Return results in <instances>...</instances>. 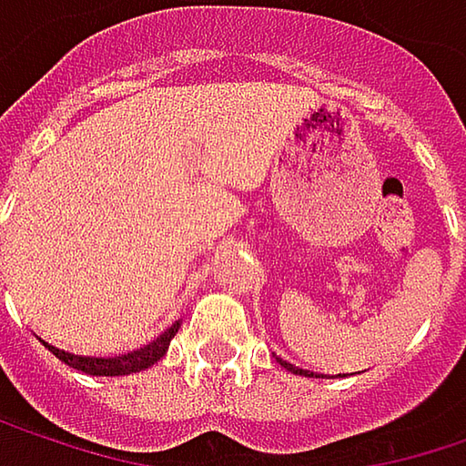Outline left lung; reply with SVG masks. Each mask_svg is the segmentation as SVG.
Returning <instances> with one entry per match:
<instances>
[{
  "label": "left lung",
  "instance_id": "1",
  "mask_svg": "<svg viewBox=\"0 0 466 466\" xmlns=\"http://www.w3.org/2000/svg\"><path fill=\"white\" fill-rule=\"evenodd\" d=\"M277 362L282 365V368H288L290 373H299V376H315V373H309V370H304V368H296V365H290L288 360H282V358H277Z\"/></svg>",
  "mask_w": 466,
  "mask_h": 466
}]
</instances>
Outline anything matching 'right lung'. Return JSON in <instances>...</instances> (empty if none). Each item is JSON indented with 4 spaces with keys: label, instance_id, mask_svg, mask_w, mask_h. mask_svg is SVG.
<instances>
[{
    "label": "right lung",
    "instance_id": "right-lung-1",
    "mask_svg": "<svg viewBox=\"0 0 466 466\" xmlns=\"http://www.w3.org/2000/svg\"><path fill=\"white\" fill-rule=\"evenodd\" d=\"M178 328L173 325L162 339H157L154 344H147L144 350L138 352H127L125 358H82V355H71V352H64L58 347H50L53 355L58 360H64L66 365L87 373V376H130V373H141L151 368L154 362L165 358L167 347H170V339Z\"/></svg>",
    "mask_w": 466,
    "mask_h": 466
}]
</instances>
